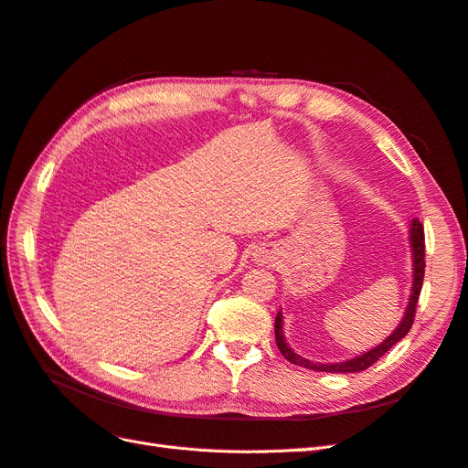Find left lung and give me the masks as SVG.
I'll list each match as a JSON object with an SVG mask.
<instances>
[{"label": "left lung", "instance_id": "obj_1", "mask_svg": "<svg viewBox=\"0 0 468 468\" xmlns=\"http://www.w3.org/2000/svg\"><path fill=\"white\" fill-rule=\"evenodd\" d=\"M423 224L414 218L410 222V246H412V261H414V281H412V294H410V301L406 306V313L402 322L399 324V328H396L385 342L378 344L377 347L365 351L363 356H357L353 359H347L344 363H314V361H308L304 357H301L299 353H294L289 344L285 335H282V314L281 310L277 313L275 318V339H277V347L281 351V356L285 357L287 361H291L292 365H299L304 367V369H313V371H322V373H359L369 369L373 363H377L385 353L400 342V339L410 332L414 324V316H416V306H418V299H420V292H421V285H423V271H426V242H423Z\"/></svg>", "mask_w": 468, "mask_h": 468}]
</instances>
